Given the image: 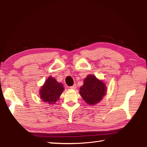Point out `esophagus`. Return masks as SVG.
<instances>
[{
    "mask_svg": "<svg viewBox=\"0 0 147 147\" xmlns=\"http://www.w3.org/2000/svg\"><path fill=\"white\" fill-rule=\"evenodd\" d=\"M70 89H72V90H75V89L77 88V85H76V84H74L73 86H70Z\"/></svg>",
    "mask_w": 147,
    "mask_h": 147,
    "instance_id": "1",
    "label": "esophagus"
}]
</instances>
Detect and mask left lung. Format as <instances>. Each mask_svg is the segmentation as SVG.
<instances>
[{
	"mask_svg": "<svg viewBox=\"0 0 147 147\" xmlns=\"http://www.w3.org/2000/svg\"><path fill=\"white\" fill-rule=\"evenodd\" d=\"M80 94L90 105H94L101 100L106 92L105 84L96 78L94 75H90L84 79L83 85L80 88Z\"/></svg>",
	"mask_w": 147,
	"mask_h": 147,
	"instance_id": "left-lung-1",
	"label": "left lung"
}]
</instances>
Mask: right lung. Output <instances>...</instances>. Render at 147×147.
Returning a JSON list of instances; mask_svg holds the SVG:
<instances>
[{
	"label": "right lung",
	"instance_id": "obj_1",
	"mask_svg": "<svg viewBox=\"0 0 147 147\" xmlns=\"http://www.w3.org/2000/svg\"><path fill=\"white\" fill-rule=\"evenodd\" d=\"M64 90L63 84L57 82L55 78L50 77L41 88L40 92V98L50 104H55Z\"/></svg>",
	"mask_w": 147,
	"mask_h": 147
}]
</instances>
